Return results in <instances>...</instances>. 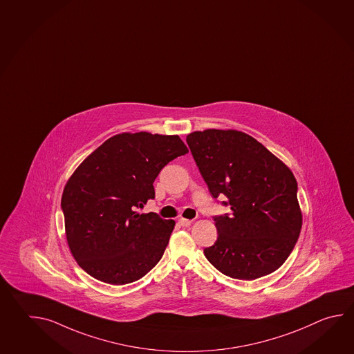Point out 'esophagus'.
<instances>
[{
	"label": "esophagus",
	"instance_id": "1",
	"mask_svg": "<svg viewBox=\"0 0 354 354\" xmlns=\"http://www.w3.org/2000/svg\"><path fill=\"white\" fill-rule=\"evenodd\" d=\"M192 222H193L192 219H185V218H180V219H179V224L183 225V227H188V225L192 224Z\"/></svg>",
	"mask_w": 354,
	"mask_h": 354
}]
</instances>
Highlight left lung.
<instances>
[{"label":"left lung","instance_id":"1","mask_svg":"<svg viewBox=\"0 0 354 354\" xmlns=\"http://www.w3.org/2000/svg\"><path fill=\"white\" fill-rule=\"evenodd\" d=\"M212 196L225 195L230 214L214 216L218 239L204 254L237 280L271 274L288 260L303 224L297 183L288 166L250 135L196 131L187 136Z\"/></svg>","mask_w":354,"mask_h":354}]
</instances>
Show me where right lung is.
<instances>
[{
  "label": "right lung",
  "mask_w": 354,
  "mask_h": 354,
  "mask_svg": "<svg viewBox=\"0 0 354 354\" xmlns=\"http://www.w3.org/2000/svg\"><path fill=\"white\" fill-rule=\"evenodd\" d=\"M187 152L176 135L126 132L104 141L77 167L62 210L71 252L88 274L126 285L161 260L175 222L138 210L155 198L152 184L161 169Z\"/></svg>",
  "instance_id": "obj_1"
}]
</instances>
